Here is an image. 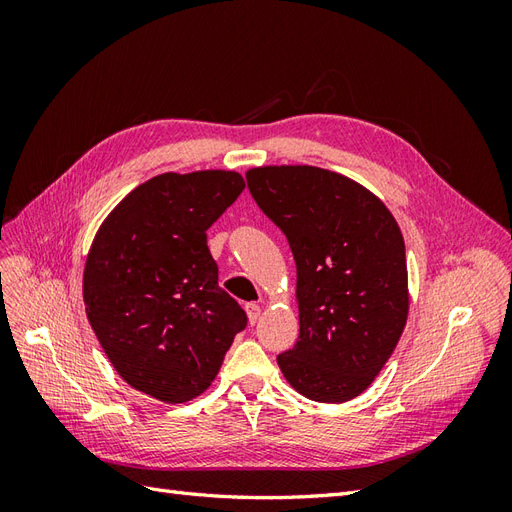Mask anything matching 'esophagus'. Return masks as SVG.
Returning <instances> with one entry per match:
<instances>
[{
  "label": "esophagus",
  "instance_id": "34e87169",
  "mask_svg": "<svg viewBox=\"0 0 512 512\" xmlns=\"http://www.w3.org/2000/svg\"><path fill=\"white\" fill-rule=\"evenodd\" d=\"M245 312H247V320H250V324H256L260 320L262 307L258 303H247L245 305Z\"/></svg>",
  "mask_w": 512,
  "mask_h": 512
}]
</instances>
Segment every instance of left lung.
Listing matches in <instances>:
<instances>
[{"mask_svg":"<svg viewBox=\"0 0 512 512\" xmlns=\"http://www.w3.org/2000/svg\"><path fill=\"white\" fill-rule=\"evenodd\" d=\"M245 179L297 262L299 342L277 365L307 399L359 397L408 320L406 245L393 213L365 185L327 168L258 166Z\"/></svg>","mask_w":512,"mask_h":512,"instance_id":"8db88e82","label":"left lung"}]
</instances>
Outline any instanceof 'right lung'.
I'll return each instance as SVG.
<instances>
[{"mask_svg":"<svg viewBox=\"0 0 512 512\" xmlns=\"http://www.w3.org/2000/svg\"><path fill=\"white\" fill-rule=\"evenodd\" d=\"M235 170L164 173L106 215L83 271L87 320L117 374L166 404L205 393L232 339L241 305L218 286L207 230L235 203Z\"/></svg>","mask_w":512,"mask_h":512,"instance_id":"right-lung-1","label":"right lung"}]
</instances>
